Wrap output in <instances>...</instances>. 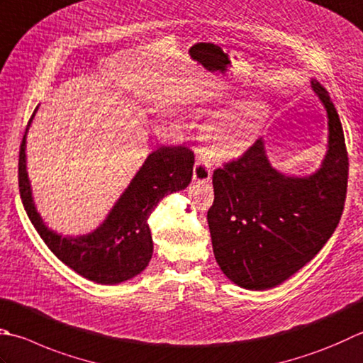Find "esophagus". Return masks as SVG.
<instances>
[{"label": "esophagus", "instance_id": "34e87169", "mask_svg": "<svg viewBox=\"0 0 363 363\" xmlns=\"http://www.w3.org/2000/svg\"><path fill=\"white\" fill-rule=\"evenodd\" d=\"M211 176H212L211 159L206 157V154L198 155L194 167V179L198 182H206L211 179Z\"/></svg>", "mask_w": 363, "mask_h": 363}]
</instances>
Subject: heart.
<instances>
[{
    "label": "heart",
    "instance_id": "1",
    "mask_svg": "<svg viewBox=\"0 0 363 363\" xmlns=\"http://www.w3.org/2000/svg\"><path fill=\"white\" fill-rule=\"evenodd\" d=\"M266 108L262 104H240L218 118L211 127L212 154L217 157H236L252 145L258 133Z\"/></svg>",
    "mask_w": 363,
    "mask_h": 363
}]
</instances>
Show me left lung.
<instances>
[{
    "label": "left lung",
    "mask_w": 363,
    "mask_h": 363,
    "mask_svg": "<svg viewBox=\"0 0 363 363\" xmlns=\"http://www.w3.org/2000/svg\"><path fill=\"white\" fill-rule=\"evenodd\" d=\"M311 88L329 118V151L318 173L275 172L258 138L212 174V248L223 274L247 289L274 288L294 275L316 257L343 214L350 172L343 127L329 92L319 82Z\"/></svg>",
    "instance_id": "8db88e82"
}]
</instances>
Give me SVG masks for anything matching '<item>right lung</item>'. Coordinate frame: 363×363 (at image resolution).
<instances>
[{"label":"right lung","mask_w":363,"mask_h":363,"mask_svg":"<svg viewBox=\"0 0 363 363\" xmlns=\"http://www.w3.org/2000/svg\"><path fill=\"white\" fill-rule=\"evenodd\" d=\"M194 163V151L186 146L157 147L149 154L110 216L94 233L80 238H61L47 228L34 208L25 165L23 137L18 152L20 198L35 231L56 258L84 279L102 285H116L138 275L149 264L154 247L147 218L163 196L189 186Z\"/></svg>","instance_id":"right-lung-1"}]
</instances>
